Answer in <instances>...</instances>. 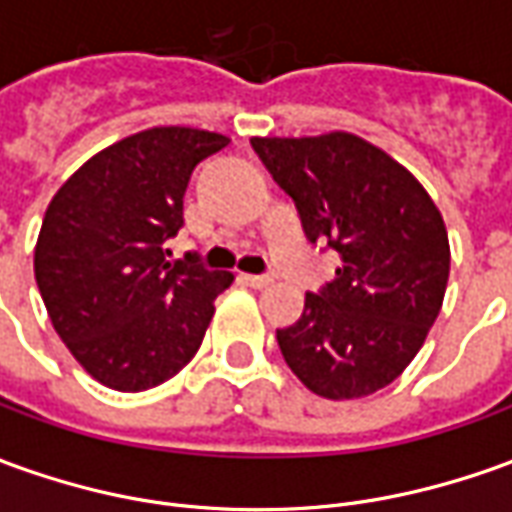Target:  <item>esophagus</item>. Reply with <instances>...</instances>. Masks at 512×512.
Masks as SVG:
<instances>
[{"mask_svg":"<svg viewBox=\"0 0 512 512\" xmlns=\"http://www.w3.org/2000/svg\"><path fill=\"white\" fill-rule=\"evenodd\" d=\"M242 281H245L248 287H253V290H262V287H267L273 278L270 276H242Z\"/></svg>","mask_w":512,"mask_h":512,"instance_id":"esophagus-1","label":"esophagus"}]
</instances>
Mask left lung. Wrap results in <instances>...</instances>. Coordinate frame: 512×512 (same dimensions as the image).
<instances>
[{"mask_svg": "<svg viewBox=\"0 0 512 512\" xmlns=\"http://www.w3.org/2000/svg\"><path fill=\"white\" fill-rule=\"evenodd\" d=\"M295 200L306 239L340 256L337 278L306 292L298 323L276 331L292 373L331 401L398 379L438 320L449 234L426 189L354 133L250 139Z\"/></svg>", "mask_w": 512, "mask_h": 512, "instance_id": "left-lung-1", "label": "left lung"}]
</instances>
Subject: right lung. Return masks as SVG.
Returning a JSON list of instances; mask_svg holds the SVG:
<instances>
[{
  "label": "right lung",
  "mask_w": 512,
  "mask_h": 512,
  "mask_svg": "<svg viewBox=\"0 0 512 512\" xmlns=\"http://www.w3.org/2000/svg\"><path fill=\"white\" fill-rule=\"evenodd\" d=\"M222 133L150 128L91 155L52 197L35 242L49 320L97 382L142 393L172 379L203 343L214 298L234 276L197 256L169 262L192 169Z\"/></svg>",
  "instance_id": "add662e5"
}]
</instances>
